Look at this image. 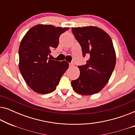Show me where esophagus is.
<instances>
[{"label": "esophagus", "mask_w": 135, "mask_h": 135, "mask_svg": "<svg viewBox=\"0 0 135 135\" xmlns=\"http://www.w3.org/2000/svg\"><path fill=\"white\" fill-rule=\"evenodd\" d=\"M74 65V64L73 62H71V63H69V67H73Z\"/></svg>", "instance_id": "esophagus-1"}]
</instances>
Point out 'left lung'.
I'll list each match as a JSON object with an SVG mask.
<instances>
[{
    "instance_id": "obj_1",
    "label": "left lung",
    "mask_w": 135,
    "mask_h": 135,
    "mask_svg": "<svg viewBox=\"0 0 135 135\" xmlns=\"http://www.w3.org/2000/svg\"><path fill=\"white\" fill-rule=\"evenodd\" d=\"M72 32L82 47L86 64L79 66L80 75L72 80L74 90L82 95L98 93L108 84L116 62L112 41L108 33L96 26L72 27Z\"/></svg>"
}]
</instances>
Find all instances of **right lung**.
<instances>
[{
  "instance_id": "obj_1",
  "label": "right lung",
  "mask_w": 135,
  "mask_h": 135,
  "mask_svg": "<svg viewBox=\"0 0 135 135\" xmlns=\"http://www.w3.org/2000/svg\"><path fill=\"white\" fill-rule=\"evenodd\" d=\"M69 27L37 25L29 29L19 47V68L29 87L40 94L56 89L62 75L69 68L66 61H58L49 58L51 50L56 49L60 35Z\"/></svg>"
}]
</instances>
